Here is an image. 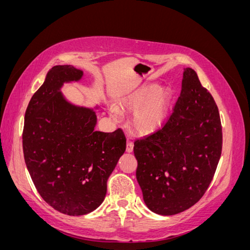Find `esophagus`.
Listing matches in <instances>:
<instances>
[{"label": "esophagus", "mask_w": 250, "mask_h": 250, "mask_svg": "<svg viewBox=\"0 0 250 250\" xmlns=\"http://www.w3.org/2000/svg\"><path fill=\"white\" fill-rule=\"evenodd\" d=\"M132 151H133V144H132L131 141L128 140L127 141V145H126V152L130 153V152H132Z\"/></svg>", "instance_id": "1"}]
</instances>
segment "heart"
<instances>
[{
    "label": "heart",
    "mask_w": 250,
    "mask_h": 250,
    "mask_svg": "<svg viewBox=\"0 0 250 250\" xmlns=\"http://www.w3.org/2000/svg\"><path fill=\"white\" fill-rule=\"evenodd\" d=\"M172 92L168 86L158 87L157 83H146L121 100V107L134 112L131 124L135 132L150 135L158 131L168 119ZM110 115L116 121L122 119V111L116 104L110 106Z\"/></svg>",
    "instance_id": "heart-1"
}]
</instances>
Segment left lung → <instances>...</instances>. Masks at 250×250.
I'll use <instances>...</instances> for the list:
<instances>
[{"instance_id":"left-lung-1","label":"left lung","mask_w":250,"mask_h":250,"mask_svg":"<svg viewBox=\"0 0 250 250\" xmlns=\"http://www.w3.org/2000/svg\"><path fill=\"white\" fill-rule=\"evenodd\" d=\"M133 150L143 199L153 213H181L206 193L221 156L222 128L214 98L191 67L184 69L168 122Z\"/></svg>"}]
</instances>
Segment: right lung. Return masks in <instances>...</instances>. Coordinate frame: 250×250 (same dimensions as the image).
I'll return each instance as SVG.
<instances>
[{
	"label": "right lung",
	"instance_id": "add662e5",
	"mask_svg": "<svg viewBox=\"0 0 250 250\" xmlns=\"http://www.w3.org/2000/svg\"><path fill=\"white\" fill-rule=\"evenodd\" d=\"M82 70L55 65L29 102L22 150L37 192L53 208L86 215L103 202L107 179L126 149L123 131H96L94 108L74 104L62 92L79 82Z\"/></svg>",
	"mask_w": 250,
	"mask_h": 250
}]
</instances>
